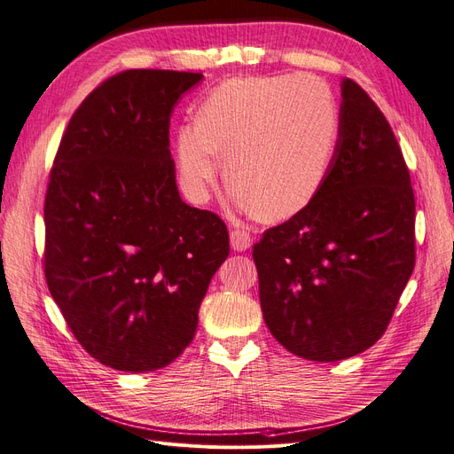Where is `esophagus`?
Listing matches in <instances>:
<instances>
[{"label": "esophagus", "mask_w": 454, "mask_h": 454, "mask_svg": "<svg viewBox=\"0 0 454 454\" xmlns=\"http://www.w3.org/2000/svg\"><path fill=\"white\" fill-rule=\"evenodd\" d=\"M250 244H252L250 231H246V229H235V231L231 232V246H232V250L244 252V250L250 248Z\"/></svg>", "instance_id": "obj_1"}]
</instances>
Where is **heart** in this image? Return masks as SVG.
Masks as SVG:
<instances>
[{
  "label": "heart",
  "mask_w": 454,
  "mask_h": 454,
  "mask_svg": "<svg viewBox=\"0 0 454 454\" xmlns=\"http://www.w3.org/2000/svg\"><path fill=\"white\" fill-rule=\"evenodd\" d=\"M339 140V107L310 74L244 77L219 85L197 125L177 130L176 159L185 193L208 200L225 174L232 199L261 217L287 219L320 193Z\"/></svg>",
  "instance_id": "1"
}]
</instances>
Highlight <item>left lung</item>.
I'll list each match as a JSON object with an SVG mask.
<instances>
[{
    "label": "left lung",
    "instance_id": "obj_1",
    "mask_svg": "<svg viewBox=\"0 0 454 454\" xmlns=\"http://www.w3.org/2000/svg\"><path fill=\"white\" fill-rule=\"evenodd\" d=\"M339 140L316 199L254 244L272 337L299 358L337 362L387 332L415 269V193L400 145L369 94L340 83Z\"/></svg>",
    "mask_w": 454,
    "mask_h": 454
}]
</instances>
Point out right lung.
<instances>
[{
  "label": "right lung",
  "instance_id": "right-lung-1",
  "mask_svg": "<svg viewBox=\"0 0 454 454\" xmlns=\"http://www.w3.org/2000/svg\"><path fill=\"white\" fill-rule=\"evenodd\" d=\"M202 74L127 70L72 115L45 195V280L94 360L155 371L193 340L229 255L222 217L182 200L170 115Z\"/></svg>",
  "mask_w": 454,
  "mask_h": 454
}]
</instances>
